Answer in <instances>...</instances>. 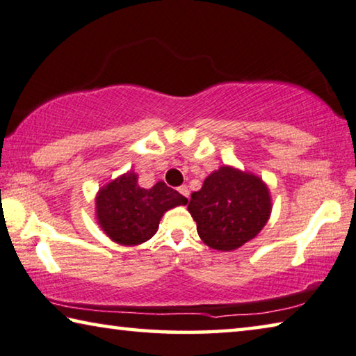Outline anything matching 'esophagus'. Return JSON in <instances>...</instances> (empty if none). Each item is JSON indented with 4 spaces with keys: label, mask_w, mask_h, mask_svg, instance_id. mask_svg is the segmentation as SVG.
I'll return each mask as SVG.
<instances>
[{
    "label": "esophagus",
    "mask_w": 356,
    "mask_h": 356,
    "mask_svg": "<svg viewBox=\"0 0 356 356\" xmlns=\"http://www.w3.org/2000/svg\"><path fill=\"white\" fill-rule=\"evenodd\" d=\"M178 192H179V194H181L183 197H186V199H188V197H189V189H188V186H179V188H178Z\"/></svg>",
    "instance_id": "34e87169"
}]
</instances>
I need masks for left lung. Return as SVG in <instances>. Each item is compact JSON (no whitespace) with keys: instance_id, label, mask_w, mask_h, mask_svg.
Listing matches in <instances>:
<instances>
[{"instance_id":"obj_1","label":"left lung","mask_w":356,"mask_h":356,"mask_svg":"<svg viewBox=\"0 0 356 356\" xmlns=\"http://www.w3.org/2000/svg\"><path fill=\"white\" fill-rule=\"evenodd\" d=\"M188 209L208 248L229 252L252 240L271 216V194L259 175L222 165L192 192Z\"/></svg>"}]
</instances>
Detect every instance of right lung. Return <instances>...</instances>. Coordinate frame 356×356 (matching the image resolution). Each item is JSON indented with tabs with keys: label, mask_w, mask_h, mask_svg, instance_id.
<instances>
[{
	"label": "right lung",
	"mask_w": 356,
	"mask_h": 356,
	"mask_svg": "<svg viewBox=\"0 0 356 356\" xmlns=\"http://www.w3.org/2000/svg\"><path fill=\"white\" fill-rule=\"evenodd\" d=\"M96 222L110 240L121 246H138L159 229L161 218L188 199L164 181L145 189L138 175L127 170L104 184L96 194Z\"/></svg>",
	"instance_id": "1"
}]
</instances>
